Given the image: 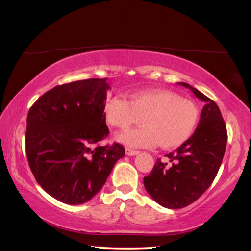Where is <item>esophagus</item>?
<instances>
[{"instance_id": "obj_1", "label": "esophagus", "mask_w": 251, "mask_h": 251, "mask_svg": "<svg viewBox=\"0 0 251 251\" xmlns=\"http://www.w3.org/2000/svg\"><path fill=\"white\" fill-rule=\"evenodd\" d=\"M126 154L128 156H134V155L139 154V151L136 150H131V148H126Z\"/></svg>"}]
</instances>
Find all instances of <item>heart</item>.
Instances as JSON below:
<instances>
[{
    "instance_id": "heart-1",
    "label": "heart",
    "mask_w": 251,
    "mask_h": 251,
    "mask_svg": "<svg viewBox=\"0 0 251 251\" xmlns=\"http://www.w3.org/2000/svg\"><path fill=\"white\" fill-rule=\"evenodd\" d=\"M106 121L126 130L140 122L143 126L119 134L117 139L129 147H179L194 134L199 121L196 103L171 90L136 92L130 100L113 96L104 105Z\"/></svg>"
}]
</instances>
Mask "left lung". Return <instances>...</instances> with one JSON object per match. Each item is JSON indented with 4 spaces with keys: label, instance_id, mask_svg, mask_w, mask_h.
Here are the masks:
<instances>
[{
    "label": "left lung",
    "instance_id": "1",
    "mask_svg": "<svg viewBox=\"0 0 251 251\" xmlns=\"http://www.w3.org/2000/svg\"><path fill=\"white\" fill-rule=\"evenodd\" d=\"M189 88L204 101L201 120L194 134L176 151L158 158L144 186L154 201L170 209L183 208L197 201L215 179L223 161L227 133L224 120L216 103L186 82Z\"/></svg>",
    "mask_w": 251,
    "mask_h": 251
}]
</instances>
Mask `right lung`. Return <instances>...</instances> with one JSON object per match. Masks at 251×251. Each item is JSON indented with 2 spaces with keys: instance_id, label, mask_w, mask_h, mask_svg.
Segmentation results:
<instances>
[{
  "instance_id": "obj_1",
  "label": "right lung",
  "mask_w": 251,
  "mask_h": 251,
  "mask_svg": "<svg viewBox=\"0 0 251 251\" xmlns=\"http://www.w3.org/2000/svg\"><path fill=\"white\" fill-rule=\"evenodd\" d=\"M106 79H86L54 87L39 97L27 117L26 152L36 181L69 205L88 201L125 156L114 143L101 146L108 128L104 105Z\"/></svg>"
}]
</instances>
